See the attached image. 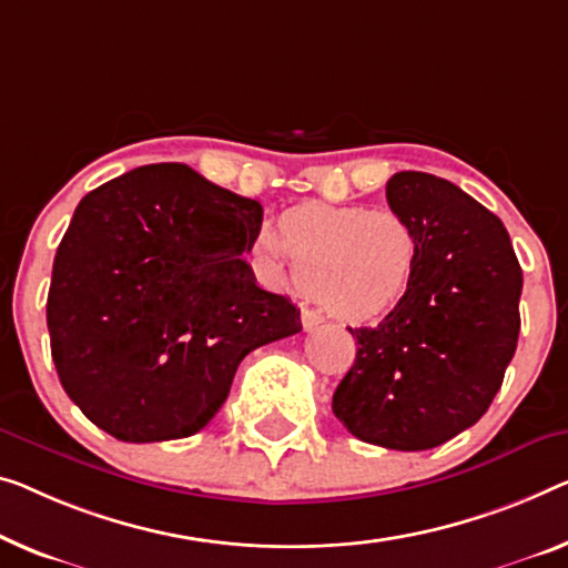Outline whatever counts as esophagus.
I'll return each instance as SVG.
<instances>
[{
	"label": "esophagus",
	"instance_id": "esophagus-1",
	"mask_svg": "<svg viewBox=\"0 0 568 568\" xmlns=\"http://www.w3.org/2000/svg\"><path fill=\"white\" fill-rule=\"evenodd\" d=\"M301 324L306 332H313V328H318L324 324V313L316 311V308H303L301 311Z\"/></svg>",
	"mask_w": 568,
	"mask_h": 568
}]
</instances>
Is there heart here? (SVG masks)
<instances>
[{
  "label": "heart",
  "mask_w": 568,
  "mask_h": 568,
  "mask_svg": "<svg viewBox=\"0 0 568 568\" xmlns=\"http://www.w3.org/2000/svg\"><path fill=\"white\" fill-rule=\"evenodd\" d=\"M255 257L277 281H295L334 313L365 324L400 308L420 260L408 219L390 209L303 203L285 211Z\"/></svg>",
  "instance_id": "b5f03b06"
}]
</instances>
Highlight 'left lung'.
Here are the masks:
<instances>
[{
	"mask_svg": "<svg viewBox=\"0 0 568 568\" xmlns=\"http://www.w3.org/2000/svg\"><path fill=\"white\" fill-rule=\"evenodd\" d=\"M385 196L418 234V270L400 308L349 328L357 359L332 408L359 442L426 452L474 426L500 390L518 346L523 270L500 219L459 185L403 171Z\"/></svg>",
	"mask_w": 568,
	"mask_h": 568,
	"instance_id": "8db88e82",
	"label": "left lung"
}]
</instances>
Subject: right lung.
I'll return each instance as SVG.
<instances>
[{"label": "right lung", "instance_id": "obj_1", "mask_svg": "<svg viewBox=\"0 0 568 568\" xmlns=\"http://www.w3.org/2000/svg\"><path fill=\"white\" fill-rule=\"evenodd\" d=\"M260 226L255 199L181 163L81 199L55 252L48 332L83 416L130 444L193 436L252 349L301 332V311L242 257Z\"/></svg>", "mask_w": 568, "mask_h": 568}]
</instances>
